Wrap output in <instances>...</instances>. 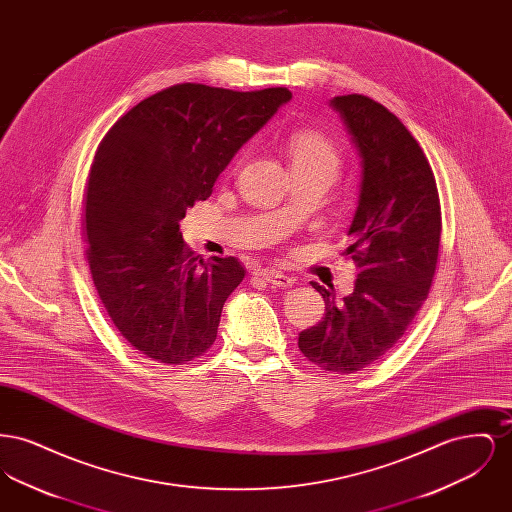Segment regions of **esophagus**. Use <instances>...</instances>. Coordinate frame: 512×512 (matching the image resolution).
Returning a JSON list of instances; mask_svg holds the SVG:
<instances>
[{"label": "esophagus", "instance_id": "esophagus-1", "mask_svg": "<svg viewBox=\"0 0 512 512\" xmlns=\"http://www.w3.org/2000/svg\"><path fill=\"white\" fill-rule=\"evenodd\" d=\"M259 276L268 282L270 286H274V288H292L293 284H295V280H293L292 276H288V274H284V272H280V270H270V268H263L261 272H259Z\"/></svg>", "mask_w": 512, "mask_h": 512}]
</instances>
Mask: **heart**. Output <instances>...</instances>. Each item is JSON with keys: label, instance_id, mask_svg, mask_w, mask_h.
<instances>
[{"label": "heart", "instance_id": "1", "mask_svg": "<svg viewBox=\"0 0 512 512\" xmlns=\"http://www.w3.org/2000/svg\"><path fill=\"white\" fill-rule=\"evenodd\" d=\"M286 151L292 169H322L336 174L340 151L322 132L313 128H295L286 136Z\"/></svg>", "mask_w": 512, "mask_h": 512}]
</instances>
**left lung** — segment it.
Segmentation results:
<instances>
[{
    "label": "left lung",
    "mask_w": 512,
    "mask_h": 512,
    "mask_svg": "<svg viewBox=\"0 0 512 512\" xmlns=\"http://www.w3.org/2000/svg\"><path fill=\"white\" fill-rule=\"evenodd\" d=\"M361 155V194L349 245L353 293L324 297L326 315L299 334L301 353L322 370L353 374L382 359L426 301L441 238V207L432 167L407 126L361 94L332 99Z\"/></svg>",
    "instance_id": "1"
}]
</instances>
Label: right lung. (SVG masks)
<instances>
[{"mask_svg": "<svg viewBox=\"0 0 512 512\" xmlns=\"http://www.w3.org/2000/svg\"><path fill=\"white\" fill-rule=\"evenodd\" d=\"M290 99L288 88L176 84L134 105L101 140L84 194L86 259L115 328L149 359L186 365L217 340L245 268L236 257L194 255L180 220Z\"/></svg>", "mask_w": 512, "mask_h": 512, "instance_id": "obj_1", "label": "right lung"}]
</instances>
